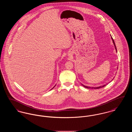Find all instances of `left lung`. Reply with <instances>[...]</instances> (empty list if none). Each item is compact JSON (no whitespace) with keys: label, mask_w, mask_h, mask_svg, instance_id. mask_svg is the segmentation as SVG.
<instances>
[{"label":"left lung","mask_w":132,"mask_h":132,"mask_svg":"<svg viewBox=\"0 0 132 132\" xmlns=\"http://www.w3.org/2000/svg\"><path fill=\"white\" fill-rule=\"evenodd\" d=\"M111 39H112V41H113V44H114V46H115V50H116V52H117V48H116V45H115V43H114V40H113V38L112 37H111ZM82 85L83 86V87H85V88H102V87H104L105 86H106L105 85H103V86H100V87H96V88H94V87H88V86H84V85H83L82 84Z\"/></svg>","instance_id":"8db88e82"}]
</instances>
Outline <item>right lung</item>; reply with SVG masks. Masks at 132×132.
Returning a JSON list of instances; mask_svg holds the SVG:
<instances>
[{"instance_id": "right-lung-1", "label": "right lung", "mask_w": 132, "mask_h": 132, "mask_svg": "<svg viewBox=\"0 0 132 132\" xmlns=\"http://www.w3.org/2000/svg\"><path fill=\"white\" fill-rule=\"evenodd\" d=\"M55 86H54V87H53V88H52V89H53V88H54V87H55Z\"/></svg>"}]
</instances>
